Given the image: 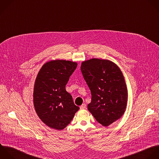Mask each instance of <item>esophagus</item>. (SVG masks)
Wrapping results in <instances>:
<instances>
[{"label":"esophagus","mask_w":159,"mask_h":159,"mask_svg":"<svg viewBox=\"0 0 159 159\" xmlns=\"http://www.w3.org/2000/svg\"><path fill=\"white\" fill-rule=\"evenodd\" d=\"M86 108V105L85 104H82L80 107V108L81 110H83V109H85Z\"/></svg>","instance_id":"34e87169"}]
</instances>
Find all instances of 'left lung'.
<instances>
[{"instance_id":"8db88e82","label":"left lung","mask_w":159,"mask_h":159,"mask_svg":"<svg viewBox=\"0 0 159 159\" xmlns=\"http://www.w3.org/2000/svg\"><path fill=\"white\" fill-rule=\"evenodd\" d=\"M80 69L92 95L89 111L100 124L110 125L126 108L128 90L122 72L114 62L95 58L84 61Z\"/></svg>"}]
</instances>
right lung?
I'll list each match as a JSON object with an SVG mask.
<instances>
[{"instance_id": "1", "label": "right lung", "mask_w": 159, "mask_h": 159, "mask_svg": "<svg viewBox=\"0 0 159 159\" xmlns=\"http://www.w3.org/2000/svg\"><path fill=\"white\" fill-rule=\"evenodd\" d=\"M77 66V62L70 61H51L38 74L33 92L34 107L41 120L51 128L64 129L79 110L66 90Z\"/></svg>"}]
</instances>
